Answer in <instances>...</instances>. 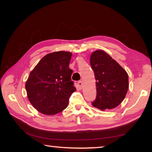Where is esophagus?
<instances>
[{"label": "esophagus", "instance_id": "esophagus-1", "mask_svg": "<svg viewBox=\"0 0 152 152\" xmlns=\"http://www.w3.org/2000/svg\"><path fill=\"white\" fill-rule=\"evenodd\" d=\"M78 84L79 86V88L80 89L82 88V85H83V83H82V81H81V80H80V81L78 82Z\"/></svg>", "mask_w": 152, "mask_h": 152}]
</instances>
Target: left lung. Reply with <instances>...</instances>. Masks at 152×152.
Listing matches in <instances>:
<instances>
[{
    "instance_id": "1",
    "label": "left lung",
    "mask_w": 152,
    "mask_h": 152,
    "mask_svg": "<svg viewBox=\"0 0 152 152\" xmlns=\"http://www.w3.org/2000/svg\"><path fill=\"white\" fill-rule=\"evenodd\" d=\"M90 64L96 80L97 96L91 105L102 111L117 107L129 89V76L124 68L103 50L91 53Z\"/></svg>"
}]
</instances>
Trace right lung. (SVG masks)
I'll return each instance as SVG.
<instances>
[{"label":"right lung","mask_w":152,"mask_h":152,"mask_svg":"<svg viewBox=\"0 0 152 152\" xmlns=\"http://www.w3.org/2000/svg\"><path fill=\"white\" fill-rule=\"evenodd\" d=\"M72 53L56 51L44 56L26 82L28 99L39 112L53 115L63 111L76 88L69 68Z\"/></svg>","instance_id":"1"}]
</instances>
